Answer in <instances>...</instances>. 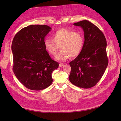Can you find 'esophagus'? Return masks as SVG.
<instances>
[{
  "instance_id": "34e87169",
  "label": "esophagus",
  "mask_w": 121,
  "mask_h": 121,
  "mask_svg": "<svg viewBox=\"0 0 121 121\" xmlns=\"http://www.w3.org/2000/svg\"><path fill=\"white\" fill-rule=\"evenodd\" d=\"M64 65H65L64 64H63V63H60V64H59V67H62V66H64Z\"/></svg>"
}]
</instances>
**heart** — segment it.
Segmentation results:
<instances>
[{
    "label": "heart",
    "instance_id": "b5f03b06",
    "mask_svg": "<svg viewBox=\"0 0 121 121\" xmlns=\"http://www.w3.org/2000/svg\"><path fill=\"white\" fill-rule=\"evenodd\" d=\"M52 39H46L44 46L51 55L54 56L60 48L61 51L56 55L55 59L59 62H65L69 57L78 56L82 52L84 45L83 34L68 29H62L55 32Z\"/></svg>",
    "mask_w": 121,
    "mask_h": 121
}]
</instances>
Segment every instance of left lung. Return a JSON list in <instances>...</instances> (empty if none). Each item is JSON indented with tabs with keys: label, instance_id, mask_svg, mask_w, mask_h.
I'll return each instance as SVG.
<instances>
[{
	"label": "left lung",
	"instance_id": "left-lung-1",
	"mask_svg": "<svg viewBox=\"0 0 121 121\" xmlns=\"http://www.w3.org/2000/svg\"><path fill=\"white\" fill-rule=\"evenodd\" d=\"M84 33V45L81 53L69 63V76L73 85L83 89L94 86L101 79L108 64L106 38L102 32L87 20L74 23Z\"/></svg>",
	"mask_w": 121,
	"mask_h": 121
}]
</instances>
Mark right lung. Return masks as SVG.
<instances>
[{"mask_svg":"<svg viewBox=\"0 0 121 121\" xmlns=\"http://www.w3.org/2000/svg\"><path fill=\"white\" fill-rule=\"evenodd\" d=\"M51 29L46 25H29L13 38V70L20 82L30 90L41 91L48 87L53 82L52 73L59 66L44 46V37Z\"/></svg>","mask_w":121,"mask_h":121,"instance_id":"add662e5","label":"right lung"}]
</instances>
